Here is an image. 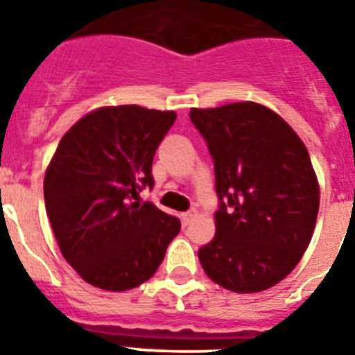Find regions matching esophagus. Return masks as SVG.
Returning a JSON list of instances; mask_svg holds the SVG:
<instances>
[{
    "label": "esophagus",
    "mask_w": 355,
    "mask_h": 355,
    "mask_svg": "<svg viewBox=\"0 0 355 355\" xmlns=\"http://www.w3.org/2000/svg\"><path fill=\"white\" fill-rule=\"evenodd\" d=\"M196 215H197L196 209H192V211L183 213V215H181V222H183V225H188V224H190V222H192L193 218H196Z\"/></svg>",
    "instance_id": "34e87169"
}]
</instances>
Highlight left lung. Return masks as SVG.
Instances as JSON below:
<instances>
[{"label":"left lung","instance_id":"1","mask_svg":"<svg viewBox=\"0 0 355 355\" xmlns=\"http://www.w3.org/2000/svg\"><path fill=\"white\" fill-rule=\"evenodd\" d=\"M215 163L216 233L199 250L206 275L234 293L283 281L302 259L316 225L320 184L293 128L259 103L192 108Z\"/></svg>","mask_w":355,"mask_h":355}]
</instances>
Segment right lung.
I'll list each match as a JSON object with an SVG mask.
<instances>
[{
	"label": "right lung",
	"mask_w": 355,
	"mask_h": 355,
	"mask_svg": "<svg viewBox=\"0 0 355 355\" xmlns=\"http://www.w3.org/2000/svg\"><path fill=\"white\" fill-rule=\"evenodd\" d=\"M171 110L101 106L62 137L44 175V200L62 256L85 283L126 291L155 275L181 224L153 202V158Z\"/></svg>",
	"instance_id": "right-lung-1"
}]
</instances>
